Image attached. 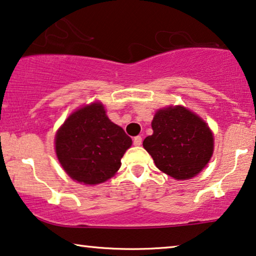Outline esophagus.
<instances>
[{
  "instance_id": "1",
  "label": "esophagus",
  "mask_w": 256,
  "mask_h": 256,
  "mask_svg": "<svg viewBox=\"0 0 256 256\" xmlns=\"http://www.w3.org/2000/svg\"><path fill=\"white\" fill-rule=\"evenodd\" d=\"M141 142H142V138H141L140 136H136L133 138V144H134V146H140Z\"/></svg>"
}]
</instances>
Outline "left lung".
Returning <instances> with one entry per match:
<instances>
[{"label":"left lung","instance_id":"1","mask_svg":"<svg viewBox=\"0 0 256 256\" xmlns=\"http://www.w3.org/2000/svg\"><path fill=\"white\" fill-rule=\"evenodd\" d=\"M152 128V134L142 144L162 172L185 180L207 166L214 152V136L196 114L170 106L156 112Z\"/></svg>","mask_w":256,"mask_h":256}]
</instances>
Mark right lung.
<instances>
[{
	"label": "right lung",
	"instance_id": "right-lung-1",
	"mask_svg": "<svg viewBox=\"0 0 256 256\" xmlns=\"http://www.w3.org/2000/svg\"><path fill=\"white\" fill-rule=\"evenodd\" d=\"M132 139L106 115L101 102L84 106L66 118L55 136L57 158L74 180L98 185L115 176Z\"/></svg>",
	"mask_w": 256,
	"mask_h": 256
}]
</instances>
